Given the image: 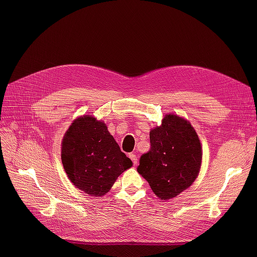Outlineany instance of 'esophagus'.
<instances>
[{
  "label": "esophagus",
  "mask_w": 257,
  "mask_h": 257,
  "mask_svg": "<svg viewBox=\"0 0 257 257\" xmlns=\"http://www.w3.org/2000/svg\"><path fill=\"white\" fill-rule=\"evenodd\" d=\"M129 157H130V159L132 160L133 165L137 166V165H138V155H137L136 153H130V154H129Z\"/></svg>",
  "instance_id": "esophagus-1"
}]
</instances>
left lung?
<instances>
[{
    "mask_svg": "<svg viewBox=\"0 0 257 257\" xmlns=\"http://www.w3.org/2000/svg\"><path fill=\"white\" fill-rule=\"evenodd\" d=\"M150 150L140 158L138 172L160 200L176 197L197 178L202 160L201 144L187 120L167 114L150 131Z\"/></svg>",
    "mask_w": 257,
    "mask_h": 257,
    "instance_id": "obj_1",
    "label": "left lung"
}]
</instances>
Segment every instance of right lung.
I'll return each mask as SVG.
<instances>
[{"label":"right lung","mask_w":257,"mask_h":257,"mask_svg":"<svg viewBox=\"0 0 257 257\" xmlns=\"http://www.w3.org/2000/svg\"><path fill=\"white\" fill-rule=\"evenodd\" d=\"M61 160L75 186L90 196H103L132 166L103 121L90 115L77 118L62 141Z\"/></svg>","instance_id":"obj_1"}]
</instances>
